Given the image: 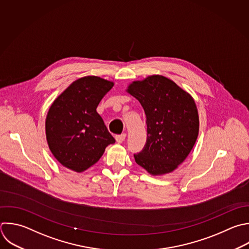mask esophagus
<instances>
[{
    "instance_id": "obj_1",
    "label": "esophagus",
    "mask_w": 249,
    "mask_h": 249,
    "mask_svg": "<svg viewBox=\"0 0 249 249\" xmlns=\"http://www.w3.org/2000/svg\"><path fill=\"white\" fill-rule=\"evenodd\" d=\"M125 136H126V135H125L124 133V134H121V135H117V136H116V141H117L118 143H122V142L125 139Z\"/></svg>"
}]
</instances>
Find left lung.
I'll list each match as a JSON object with an SVG mask.
<instances>
[{
    "mask_svg": "<svg viewBox=\"0 0 249 249\" xmlns=\"http://www.w3.org/2000/svg\"><path fill=\"white\" fill-rule=\"evenodd\" d=\"M126 91L140 102L146 115L147 141L134 154L136 163L152 175L172 172L188 157L198 135L195 100L160 75L135 81Z\"/></svg>",
    "mask_w": 249,
    "mask_h": 249,
    "instance_id": "8db88e82",
    "label": "left lung"
}]
</instances>
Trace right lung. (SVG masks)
<instances>
[{
  "mask_svg": "<svg viewBox=\"0 0 249 249\" xmlns=\"http://www.w3.org/2000/svg\"><path fill=\"white\" fill-rule=\"evenodd\" d=\"M114 83L96 76L73 82L52 104L46 119L51 152L65 167L83 172L115 143L96 108Z\"/></svg>",
  "mask_w": 249,
  "mask_h": 249,
  "instance_id": "add662e5",
  "label": "right lung"
}]
</instances>
